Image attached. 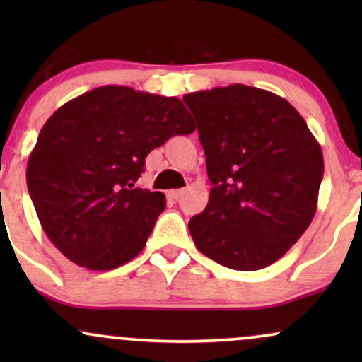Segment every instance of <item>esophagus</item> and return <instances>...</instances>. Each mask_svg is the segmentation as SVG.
I'll return each mask as SVG.
<instances>
[{
	"instance_id": "esophagus-1",
	"label": "esophagus",
	"mask_w": 362,
	"mask_h": 362,
	"mask_svg": "<svg viewBox=\"0 0 362 362\" xmlns=\"http://www.w3.org/2000/svg\"><path fill=\"white\" fill-rule=\"evenodd\" d=\"M184 194V189H178V190H168V199H172V201H178L180 199V195Z\"/></svg>"
}]
</instances>
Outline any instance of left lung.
I'll return each mask as SVG.
<instances>
[{
	"instance_id": "left-lung-1",
	"label": "left lung",
	"mask_w": 362,
	"mask_h": 362,
	"mask_svg": "<svg viewBox=\"0 0 362 362\" xmlns=\"http://www.w3.org/2000/svg\"><path fill=\"white\" fill-rule=\"evenodd\" d=\"M197 120L209 202L189 221L199 252L259 271L293 247L317 213L323 155L286 98L247 85L184 95Z\"/></svg>"
}]
</instances>
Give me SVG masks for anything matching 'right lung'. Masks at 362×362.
<instances>
[{
    "mask_svg": "<svg viewBox=\"0 0 362 362\" xmlns=\"http://www.w3.org/2000/svg\"><path fill=\"white\" fill-rule=\"evenodd\" d=\"M195 131L177 97L107 85L59 107L37 138L27 187L49 240L66 259L110 271L138 257L167 201L134 184L144 160Z\"/></svg>",
    "mask_w": 362,
    "mask_h": 362,
    "instance_id": "right-lung-1",
    "label": "right lung"
}]
</instances>
